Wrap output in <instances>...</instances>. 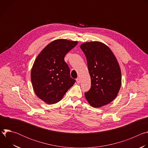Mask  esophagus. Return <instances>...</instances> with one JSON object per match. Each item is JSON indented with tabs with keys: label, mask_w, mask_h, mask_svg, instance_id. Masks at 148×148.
Returning a JSON list of instances; mask_svg holds the SVG:
<instances>
[{
	"label": "esophagus",
	"mask_w": 148,
	"mask_h": 148,
	"mask_svg": "<svg viewBox=\"0 0 148 148\" xmlns=\"http://www.w3.org/2000/svg\"><path fill=\"white\" fill-rule=\"evenodd\" d=\"M76 81H77V82L78 84H79V83L81 82V81H80L79 78H77L76 79Z\"/></svg>",
	"instance_id": "obj_1"
}]
</instances>
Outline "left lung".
Listing matches in <instances>:
<instances>
[{
	"label": "left lung",
	"instance_id": "1",
	"mask_svg": "<svg viewBox=\"0 0 148 148\" xmlns=\"http://www.w3.org/2000/svg\"><path fill=\"white\" fill-rule=\"evenodd\" d=\"M80 48L86 56L91 81L85 97L92 107H101L111 102L118 94L121 86L119 65L111 50L101 42H86Z\"/></svg>",
	"mask_w": 148,
	"mask_h": 148
}]
</instances>
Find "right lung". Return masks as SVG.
Wrapping results in <instances>:
<instances>
[{"label":"right lung","mask_w":148,"mask_h":148,"mask_svg":"<svg viewBox=\"0 0 148 148\" xmlns=\"http://www.w3.org/2000/svg\"><path fill=\"white\" fill-rule=\"evenodd\" d=\"M77 41L57 39L47 45L36 58L31 71V81L36 95L47 104L59 102L75 82L70 77L66 54Z\"/></svg>","instance_id":"obj_1"}]
</instances>
